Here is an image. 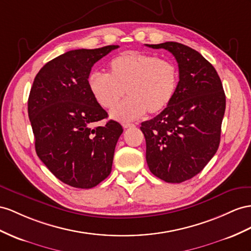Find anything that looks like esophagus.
Masks as SVG:
<instances>
[{"instance_id": "esophagus-1", "label": "esophagus", "mask_w": 251, "mask_h": 251, "mask_svg": "<svg viewBox=\"0 0 251 251\" xmlns=\"http://www.w3.org/2000/svg\"><path fill=\"white\" fill-rule=\"evenodd\" d=\"M134 126H136V125H134V124H130V123H125V124H123V128H125V129H126V128H131V127H134Z\"/></svg>"}]
</instances>
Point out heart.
<instances>
[{
  "label": "heart",
  "mask_w": 251,
  "mask_h": 251,
  "mask_svg": "<svg viewBox=\"0 0 251 251\" xmlns=\"http://www.w3.org/2000/svg\"><path fill=\"white\" fill-rule=\"evenodd\" d=\"M179 71L176 64L155 54L125 52L108 63V75L93 72L88 87L98 104L112 109L124 98L128 99L111 112L121 122L137 120L146 113L157 114L169 106L176 93Z\"/></svg>",
  "instance_id": "1"
}]
</instances>
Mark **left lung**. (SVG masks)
<instances>
[{
    "label": "left lung",
    "instance_id": "obj_1",
    "mask_svg": "<svg viewBox=\"0 0 251 251\" xmlns=\"http://www.w3.org/2000/svg\"><path fill=\"white\" fill-rule=\"evenodd\" d=\"M146 46L169 50L179 68L178 87L169 106L141 124L146 161L156 177L180 183L201 173L215 155L226 95L216 70L197 50L172 41Z\"/></svg>",
    "mask_w": 251,
    "mask_h": 251
}]
</instances>
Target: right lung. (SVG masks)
Segmentation results:
<instances>
[{"instance_id":"right-lung-1","label":"right lung","mask_w":251,"mask_h":251,"mask_svg":"<svg viewBox=\"0 0 251 251\" xmlns=\"http://www.w3.org/2000/svg\"><path fill=\"white\" fill-rule=\"evenodd\" d=\"M119 46L69 50L41 68L28 98V117L38 157L63 183L91 189L111 173L123 132L91 94L88 77L95 62Z\"/></svg>"}]
</instances>
